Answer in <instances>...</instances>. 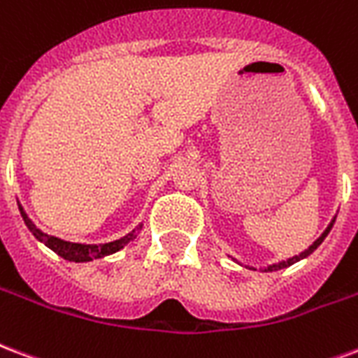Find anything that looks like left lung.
I'll use <instances>...</instances> for the list:
<instances>
[{
  "mask_svg": "<svg viewBox=\"0 0 358 358\" xmlns=\"http://www.w3.org/2000/svg\"><path fill=\"white\" fill-rule=\"evenodd\" d=\"M334 222H336V215L332 217L331 223H329V225H327V229H324L323 233H321V236H319V238L315 240L313 244H310V248H306L304 252H300L299 255H293V257L285 259V261H280V263H272V264H266V266H259V270H263V272H274V270L287 268V266H291V264L299 263V261H302V259H306L308 255H312V253L315 252V250H317L319 245H321V242H323V240L327 238V234L331 233V229H332V225H334ZM234 261H236V259H234ZM250 268L257 270V268H255V266H250Z\"/></svg>",
  "mask_w": 358,
  "mask_h": 358,
  "instance_id": "left-lung-1",
  "label": "left lung"
}]
</instances>
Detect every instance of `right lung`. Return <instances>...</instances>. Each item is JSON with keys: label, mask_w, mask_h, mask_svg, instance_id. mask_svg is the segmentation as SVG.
Instances as JSON below:
<instances>
[{"label": "right lung", "mask_w": 358, "mask_h": 358, "mask_svg": "<svg viewBox=\"0 0 358 358\" xmlns=\"http://www.w3.org/2000/svg\"><path fill=\"white\" fill-rule=\"evenodd\" d=\"M18 210H20V215L26 227L29 229V233L34 234L35 238L43 242L46 248H50L52 252L58 253L59 257H64L65 261H71V263H90L94 259L106 257V255H113V253L120 252L124 245H127L131 240L136 236V229H133L131 233H127L125 236L118 240H113V242H106V244H80V242H67V240H62L58 236H52V234L43 233L37 225H35L29 217H27L26 210L18 203ZM143 227V225H141Z\"/></svg>", "instance_id": "add662e5"}]
</instances>
